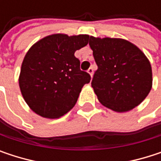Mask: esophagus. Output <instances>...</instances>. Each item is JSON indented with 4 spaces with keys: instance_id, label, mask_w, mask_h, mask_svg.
Wrapping results in <instances>:
<instances>
[{
    "instance_id": "1",
    "label": "esophagus",
    "mask_w": 161,
    "mask_h": 161,
    "mask_svg": "<svg viewBox=\"0 0 161 161\" xmlns=\"http://www.w3.org/2000/svg\"><path fill=\"white\" fill-rule=\"evenodd\" d=\"M87 73H88V74L90 75V76L92 77V76H93V75H94V69H93L92 67H90V68L87 70Z\"/></svg>"
}]
</instances>
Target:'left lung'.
<instances>
[{"label":"left lung","instance_id":"1","mask_svg":"<svg viewBox=\"0 0 161 161\" xmlns=\"http://www.w3.org/2000/svg\"><path fill=\"white\" fill-rule=\"evenodd\" d=\"M98 66L91 86L99 102L114 112L138 106L152 87L151 64L144 52L120 38L89 37Z\"/></svg>","mask_w":161,"mask_h":161}]
</instances>
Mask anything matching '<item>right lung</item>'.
<instances>
[{"label": "right lung", "instance_id": "right-lung-1", "mask_svg": "<svg viewBox=\"0 0 161 161\" xmlns=\"http://www.w3.org/2000/svg\"><path fill=\"white\" fill-rule=\"evenodd\" d=\"M87 34H51L36 42L25 55L19 87L29 107L46 118H58L76 103L90 75L80 70L75 52L88 43Z\"/></svg>", "mask_w": 161, "mask_h": 161}]
</instances>
